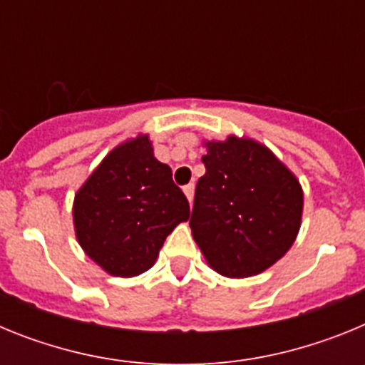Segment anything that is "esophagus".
<instances>
[{"label": "esophagus", "mask_w": 365, "mask_h": 365, "mask_svg": "<svg viewBox=\"0 0 365 365\" xmlns=\"http://www.w3.org/2000/svg\"><path fill=\"white\" fill-rule=\"evenodd\" d=\"M182 190H185V195H186V197H188V201L192 202L193 201V190H195V186H193L192 182H190V185H186Z\"/></svg>", "instance_id": "34e87169"}]
</instances>
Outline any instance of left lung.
<instances>
[{"instance_id": "8db88e82", "label": "left lung", "mask_w": 365, "mask_h": 365, "mask_svg": "<svg viewBox=\"0 0 365 365\" xmlns=\"http://www.w3.org/2000/svg\"><path fill=\"white\" fill-rule=\"evenodd\" d=\"M190 228L208 265L248 278L282 259L302 225L303 190L267 146L230 135L205 143Z\"/></svg>"}]
</instances>
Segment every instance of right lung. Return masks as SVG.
<instances>
[{
    "instance_id": "obj_1",
    "label": "right lung",
    "mask_w": 365,
    "mask_h": 365,
    "mask_svg": "<svg viewBox=\"0 0 365 365\" xmlns=\"http://www.w3.org/2000/svg\"><path fill=\"white\" fill-rule=\"evenodd\" d=\"M188 199L172 168L155 159L148 135L109 151L74 195L73 222L83 252L111 276L133 278L157 261Z\"/></svg>"
}]
</instances>
